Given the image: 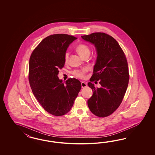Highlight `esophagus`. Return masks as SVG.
Instances as JSON below:
<instances>
[{"instance_id":"34e87169","label":"esophagus","mask_w":155,"mask_h":155,"mask_svg":"<svg viewBox=\"0 0 155 155\" xmlns=\"http://www.w3.org/2000/svg\"><path fill=\"white\" fill-rule=\"evenodd\" d=\"M81 86L82 88H84V87H87V84L84 82H81Z\"/></svg>"}]
</instances>
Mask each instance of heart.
I'll use <instances>...</instances> for the list:
<instances>
[{
  "label": "heart",
  "instance_id": "b5f03b06",
  "mask_svg": "<svg viewBox=\"0 0 155 155\" xmlns=\"http://www.w3.org/2000/svg\"><path fill=\"white\" fill-rule=\"evenodd\" d=\"M76 51L80 54V55L83 57L86 56L87 54H90V49L89 47L84 44H81L78 45L76 47ZM69 59V53L66 52L64 56V60L65 62L68 61ZM88 71V68H84L81 69H77L72 72V74L75 76V77L83 79L85 77V74Z\"/></svg>",
  "mask_w": 155,
  "mask_h": 155
}]
</instances>
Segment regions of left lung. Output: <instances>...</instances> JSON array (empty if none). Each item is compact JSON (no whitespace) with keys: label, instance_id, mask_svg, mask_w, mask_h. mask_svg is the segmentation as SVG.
<instances>
[{"label":"left lung","instance_id":"left-lung-1","mask_svg":"<svg viewBox=\"0 0 155 155\" xmlns=\"http://www.w3.org/2000/svg\"><path fill=\"white\" fill-rule=\"evenodd\" d=\"M81 37L96 48L98 56L90 81H99L101 85L98 88L88 83L93 92L88 107L95 115L106 117L119 107L126 94L130 78L127 59L117 41L108 34L95 32Z\"/></svg>","mask_w":155,"mask_h":155}]
</instances>
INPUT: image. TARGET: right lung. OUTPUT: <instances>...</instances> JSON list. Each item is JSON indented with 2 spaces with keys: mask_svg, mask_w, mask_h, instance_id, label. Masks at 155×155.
<instances>
[{
  "mask_svg": "<svg viewBox=\"0 0 155 155\" xmlns=\"http://www.w3.org/2000/svg\"><path fill=\"white\" fill-rule=\"evenodd\" d=\"M77 38L54 34L43 39L29 58L28 80L33 94L48 113L62 116L68 113L81 89L75 78L62 83L57 75L65 65L64 56L69 44Z\"/></svg>",
  "mask_w": 155,
  "mask_h": 155,
  "instance_id": "obj_1",
  "label": "right lung"
}]
</instances>
